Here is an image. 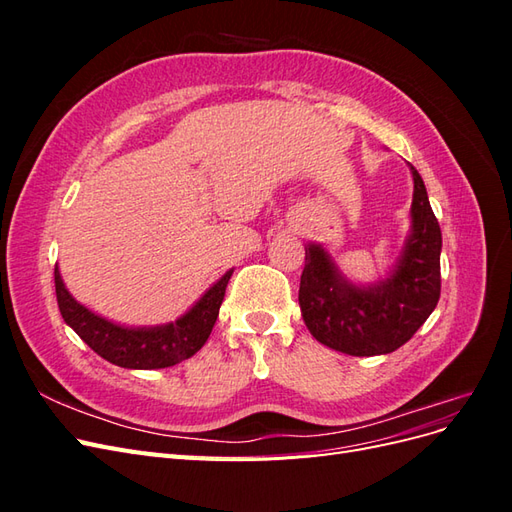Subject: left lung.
<instances>
[{
	"mask_svg": "<svg viewBox=\"0 0 512 512\" xmlns=\"http://www.w3.org/2000/svg\"><path fill=\"white\" fill-rule=\"evenodd\" d=\"M414 177V232L404 275L395 282L389 299L359 303L337 297L327 269L314 250H305V269L299 286V305L305 327L320 344L350 356L389 354L404 346L423 327L440 299L442 230L429 205L425 183Z\"/></svg>",
	"mask_w": 512,
	"mask_h": 512,
	"instance_id": "8db88e82",
	"label": "left lung"
}]
</instances>
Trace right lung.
Here are the masks:
<instances>
[{
  "label": "right lung",
  "mask_w": 512,
  "mask_h": 512,
  "mask_svg": "<svg viewBox=\"0 0 512 512\" xmlns=\"http://www.w3.org/2000/svg\"><path fill=\"white\" fill-rule=\"evenodd\" d=\"M228 280L230 277H226L218 288H211L192 312L177 324L162 329L136 331L117 327L113 322L89 314L66 292L61 277L55 275L59 312L64 320L102 359L126 369L173 367L194 356L205 346L213 324L218 320Z\"/></svg>",
  "instance_id": "obj_1"
}]
</instances>
